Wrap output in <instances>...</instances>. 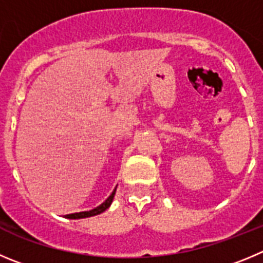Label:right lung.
Listing matches in <instances>:
<instances>
[{
    "label": "right lung",
    "instance_id": "add662e5",
    "mask_svg": "<svg viewBox=\"0 0 263 263\" xmlns=\"http://www.w3.org/2000/svg\"><path fill=\"white\" fill-rule=\"evenodd\" d=\"M115 191H117V188H115V190L112 191L111 195H110L109 197L101 203V205L97 206L96 209L89 210V212H80V213H73V214H67L66 215V218H68V219H82V218H88V217H93V215L101 214V213H104L105 210L111 205L112 198H114V195H115Z\"/></svg>",
    "mask_w": 263,
    "mask_h": 263
}]
</instances>
